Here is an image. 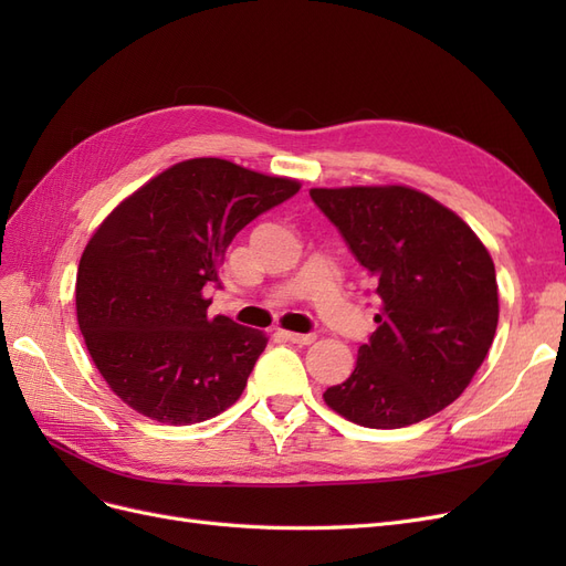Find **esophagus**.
<instances>
[{
    "label": "esophagus",
    "mask_w": 566,
    "mask_h": 566,
    "mask_svg": "<svg viewBox=\"0 0 566 566\" xmlns=\"http://www.w3.org/2000/svg\"><path fill=\"white\" fill-rule=\"evenodd\" d=\"M283 337H285L287 342H293V345H300V347L312 345V342L316 339L314 333H283Z\"/></svg>",
    "instance_id": "obj_1"
}]
</instances>
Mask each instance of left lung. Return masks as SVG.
Wrapping results in <instances>:
<instances>
[{
  "mask_svg": "<svg viewBox=\"0 0 566 566\" xmlns=\"http://www.w3.org/2000/svg\"><path fill=\"white\" fill-rule=\"evenodd\" d=\"M380 297L356 368L323 399L347 420L399 430L453 403L499 325L489 250L455 212L406 186L312 188Z\"/></svg>",
  "mask_w": 566,
  "mask_h": 566,
  "instance_id": "1",
  "label": "left lung"
}]
</instances>
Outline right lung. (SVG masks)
I'll list each match as a JSON object with an SVG mask.
<instances>
[{
	"label": "right lung",
	"instance_id": "right-lung-1",
	"mask_svg": "<svg viewBox=\"0 0 566 566\" xmlns=\"http://www.w3.org/2000/svg\"><path fill=\"white\" fill-rule=\"evenodd\" d=\"M300 184L219 158L165 169L106 217L82 252L77 323L98 373L136 413L210 420L241 397L262 331L208 316L205 285L235 233Z\"/></svg>",
	"mask_w": 566,
	"mask_h": 566
}]
</instances>
